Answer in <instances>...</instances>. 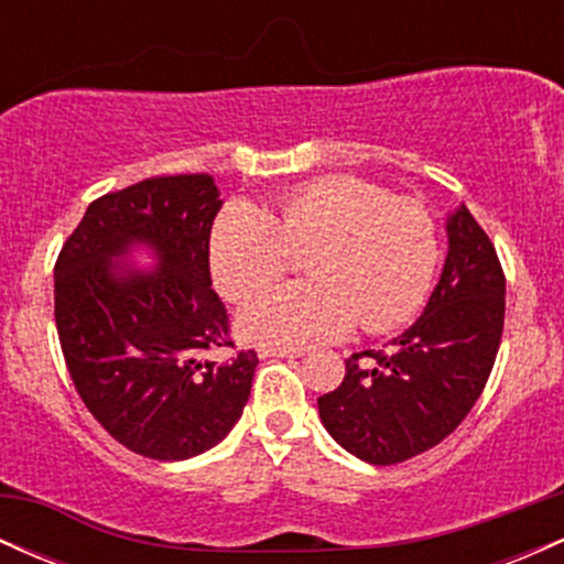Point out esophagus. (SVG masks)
<instances>
[{"instance_id":"34e87169","label":"esophagus","mask_w":564,"mask_h":564,"mask_svg":"<svg viewBox=\"0 0 564 564\" xmlns=\"http://www.w3.org/2000/svg\"><path fill=\"white\" fill-rule=\"evenodd\" d=\"M257 352H260V358H300V355H304L302 349H286V347H260Z\"/></svg>"}]
</instances>
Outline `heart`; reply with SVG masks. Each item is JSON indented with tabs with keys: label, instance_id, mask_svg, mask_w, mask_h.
<instances>
[{
	"label": "heart",
	"instance_id": "b5f03b06",
	"mask_svg": "<svg viewBox=\"0 0 564 564\" xmlns=\"http://www.w3.org/2000/svg\"><path fill=\"white\" fill-rule=\"evenodd\" d=\"M304 251L313 281L264 291L238 315L254 345H315L339 339L355 323L366 334L392 332L424 304L440 260L426 206L358 177L291 187L273 215L232 200L209 238L212 275L232 302L286 275Z\"/></svg>",
	"mask_w": 564,
	"mask_h": 564
}]
</instances>
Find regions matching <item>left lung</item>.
Instances as JSON below:
<instances>
[{
    "label": "left lung",
    "instance_id": "left-lung-1",
    "mask_svg": "<svg viewBox=\"0 0 564 564\" xmlns=\"http://www.w3.org/2000/svg\"><path fill=\"white\" fill-rule=\"evenodd\" d=\"M503 294L496 246L462 206L448 217V257L422 318L387 349L349 355L345 381L318 398L321 422L336 443L379 467L443 443L494 371Z\"/></svg>",
    "mask_w": 564,
    "mask_h": 564
}]
</instances>
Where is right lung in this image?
Masks as SVG:
<instances>
[{"mask_svg": "<svg viewBox=\"0 0 564 564\" xmlns=\"http://www.w3.org/2000/svg\"><path fill=\"white\" fill-rule=\"evenodd\" d=\"M223 206L209 174H161L95 198L55 262V326L70 381L113 440L156 462L215 445L241 419L254 349L225 364L228 310L212 289L209 236ZM154 246L160 270L112 257Z\"/></svg>", "mask_w": 564, "mask_h": 564, "instance_id": "obj_1", "label": "right lung"}]
</instances>
